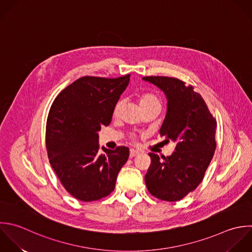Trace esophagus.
<instances>
[{"instance_id": "34e87169", "label": "esophagus", "mask_w": 252, "mask_h": 252, "mask_svg": "<svg viewBox=\"0 0 252 252\" xmlns=\"http://www.w3.org/2000/svg\"><path fill=\"white\" fill-rule=\"evenodd\" d=\"M139 154V151L135 150V149H130L129 151V158H132V157H135L136 155Z\"/></svg>"}]
</instances>
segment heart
Instances as JSON below:
<instances>
[{"mask_svg":"<svg viewBox=\"0 0 252 252\" xmlns=\"http://www.w3.org/2000/svg\"><path fill=\"white\" fill-rule=\"evenodd\" d=\"M138 104H139V108L144 109L147 107H151V106H160L161 107V102L158 99V97L152 93H144L141 94L138 98ZM124 107V100H119L113 110V115L115 117H118L121 113V111L123 110Z\"/></svg>","mask_w":252,"mask_h":252,"instance_id":"obj_1","label":"heart"}]
</instances>
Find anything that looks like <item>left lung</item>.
<instances>
[{
    "mask_svg": "<svg viewBox=\"0 0 252 252\" xmlns=\"http://www.w3.org/2000/svg\"><path fill=\"white\" fill-rule=\"evenodd\" d=\"M166 95L167 114L160 128L165 141L177 143L171 156L149 153L151 164L145 175L148 191L175 202L202 182L216 149L217 122L193 86L168 76H145Z\"/></svg>",
    "mask_w": 252,
    "mask_h": 252,
    "instance_id": "left-lung-1",
    "label": "left lung"
}]
</instances>
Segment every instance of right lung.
Wrapping results in <instances>:
<instances>
[{
    "mask_svg": "<svg viewBox=\"0 0 252 252\" xmlns=\"http://www.w3.org/2000/svg\"><path fill=\"white\" fill-rule=\"evenodd\" d=\"M130 74L117 78L83 76L54 100L46 125L50 164L65 190L90 202L109 195L129 156L126 146L102 147L98 131L109 126L113 110L129 82Z\"/></svg>",
    "mask_w": 252,
    "mask_h": 252,
    "instance_id": "add662e5",
    "label": "right lung"
}]
</instances>
